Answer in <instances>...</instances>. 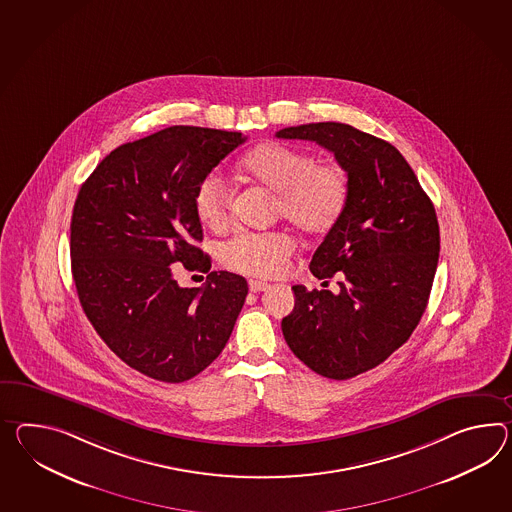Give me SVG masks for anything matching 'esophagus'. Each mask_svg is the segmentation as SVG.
Here are the masks:
<instances>
[{"mask_svg": "<svg viewBox=\"0 0 512 512\" xmlns=\"http://www.w3.org/2000/svg\"><path fill=\"white\" fill-rule=\"evenodd\" d=\"M266 288H270V285L266 283V281H261V279H251L250 281V290L251 292H264Z\"/></svg>", "mask_w": 512, "mask_h": 512, "instance_id": "34e87169", "label": "esophagus"}]
</instances>
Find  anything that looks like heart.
Returning <instances> with one entry per match:
<instances>
[{
    "label": "heart",
    "mask_w": 512,
    "mask_h": 512,
    "mask_svg": "<svg viewBox=\"0 0 512 512\" xmlns=\"http://www.w3.org/2000/svg\"><path fill=\"white\" fill-rule=\"evenodd\" d=\"M240 172L277 194L275 218L287 220L305 235H327L348 207L346 170L338 164L316 163L307 151L274 142L262 144L244 155ZM194 212L200 224L214 233H222L231 224V192L218 175L201 179L194 194ZM294 248V238L283 231L240 233L225 242L220 257L233 272L268 277L285 270Z\"/></svg>",
    "instance_id": "heart-1"
}]
</instances>
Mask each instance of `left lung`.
I'll list each match as a JSON object with an SVG mask.
<instances>
[{
  "label": "left lung",
  "instance_id": "left-lung-1",
  "mask_svg": "<svg viewBox=\"0 0 512 512\" xmlns=\"http://www.w3.org/2000/svg\"><path fill=\"white\" fill-rule=\"evenodd\" d=\"M275 137L320 144L348 174L346 212L309 266L325 285L337 275L340 290L294 285V311L281 329L312 372L349 379L388 359L420 322L437 272V212L387 140L337 122L285 127Z\"/></svg>",
  "mask_w": 512,
  "mask_h": 512
}]
</instances>
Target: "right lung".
Instances as JSON below:
<instances>
[{"label": "right lung", "mask_w": 512, "mask_h": 512, "mask_svg": "<svg viewBox=\"0 0 512 512\" xmlns=\"http://www.w3.org/2000/svg\"><path fill=\"white\" fill-rule=\"evenodd\" d=\"M246 137L172 125L111 151L77 194L70 257L81 307L101 340L140 374L183 383L225 348L248 296L242 275L211 272L194 244V194ZM177 269L203 271L179 288Z\"/></svg>", "instance_id": "obj_1"}]
</instances>
